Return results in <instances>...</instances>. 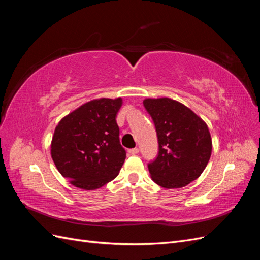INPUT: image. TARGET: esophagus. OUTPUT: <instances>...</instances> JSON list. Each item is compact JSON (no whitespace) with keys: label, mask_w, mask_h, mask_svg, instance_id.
<instances>
[{"label":"esophagus","mask_w":260,"mask_h":260,"mask_svg":"<svg viewBox=\"0 0 260 260\" xmlns=\"http://www.w3.org/2000/svg\"><path fill=\"white\" fill-rule=\"evenodd\" d=\"M128 153L131 154V155H136L139 153V148L138 147H135V148H130L128 149Z\"/></svg>","instance_id":"obj_1"}]
</instances>
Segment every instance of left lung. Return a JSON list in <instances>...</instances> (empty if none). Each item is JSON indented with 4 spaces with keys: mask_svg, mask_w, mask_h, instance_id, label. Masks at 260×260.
<instances>
[{
    "mask_svg": "<svg viewBox=\"0 0 260 260\" xmlns=\"http://www.w3.org/2000/svg\"><path fill=\"white\" fill-rule=\"evenodd\" d=\"M144 107L155 123L158 155L148 164L155 183L180 188L206 168L212 142L206 122L190 108L169 98L145 99Z\"/></svg>",
    "mask_w": 260,
    "mask_h": 260,
    "instance_id": "obj_1",
    "label": "left lung"
}]
</instances>
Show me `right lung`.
<instances>
[{
	"instance_id": "add662e5",
	"label": "right lung",
	"mask_w": 260,
	"mask_h": 260,
	"mask_svg": "<svg viewBox=\"0 0 260 260\" xmlns=\"http://www.w3.org/2000/svg\"><path fill=\"white\" fill-rule=\"evenodd\" d=\"M121 105V98L90 101L55 128L51 156L59 174L76 187L96 190L119 174L125 159L116 122Z\"/></svg>"
}]
</instances>
